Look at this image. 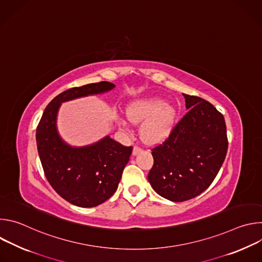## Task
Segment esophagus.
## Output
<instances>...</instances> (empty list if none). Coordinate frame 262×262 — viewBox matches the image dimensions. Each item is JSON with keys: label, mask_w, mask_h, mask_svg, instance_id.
<instances>
[{"label": "esophagus", "mask_w": 262, "mask_h": 262, "mask_svg": "<svg viewBox=\"0 0 262 262\" xmlns=\"http://www.w3.org/2000/svg\"><path fill=\"white\" fill-rule=\"evenodd\" d=\"M142 151V149L139 146H135L133 149V156H137Z\"/></svg>", "instance_id": "1"}]
</instances>
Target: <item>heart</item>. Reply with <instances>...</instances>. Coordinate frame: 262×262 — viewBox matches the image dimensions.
<instances>
[{"label":"heart","mask_w":262,"mask_h":262,"mask_svg":"<svg viewBox=\"0 0 262 262\" xmlns=\"http://www.w3.org/2000/svg\"><path fill=\"white\" fill-rule=\"evenodd\" d=\"M127 119L140 123V135L144 142L156 144L165 140L172 132L177 108L173 103H165L160 97H147L135 100L126 110Z\"/></svg>","instance_id":"obj_1"}]
</instances>
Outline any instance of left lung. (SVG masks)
Segmentation results:
<instances>
[{
  "mask_svg": "<svg viewBox=\"0 0 262 262\" xmlns=\"http://www.w3.org/2000/svg\"><path fill=\"white\" fill-rule=\"evenodd\" d=\"M183 96L189 112L169 138L152 149L154 166L148 174L152 189L173 202L203 193L219 173L228 149L223 115L201 97Z\"/></svg>",
  "mask_w": 262,
  "mask_h": 262,
  "instance_id": "1",
  "label": "left lung"
}]
</instances>
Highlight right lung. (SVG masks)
<instances>
[{"label": "right lung", "instance_id": "obj_1", "mask_svg": "<svg viewBox=\"0 0 262 262\" xmlns=\"http://www.w3.org/2000/svg\"><path fill=\"white\" fill-rule=\"evenodd\" d=\"M114 88L110 82H99L68 89L48 104L37 126V149L46 177L53 189L73 205L94 207L113 195L133 147L123 146L108 136L83 147L68 145L57 129L59 107L62 102Z\"/></svg>", "mask_w": 262, "mask_h": 262}]
</instances>
